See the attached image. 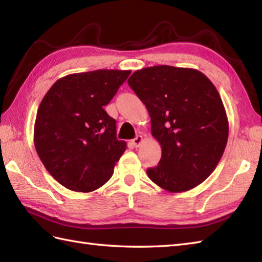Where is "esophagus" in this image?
Listing matches in <instances>:
<instances>
[{"label": "esophagus", "mask_w": 262, "mask_h": 262, "mask_svg": "<svg viewBox=\"0 0 262 262\" xmlns=\"http://www.w3.org/2000/svg\"><path fill=\"white\" fill-rule=\"evenodd\" d=\"M142 142H143V137H142L141 135H137V136L134 138V140L132 141V144H133V145H134L135 147H138V146H140L141 144H142Z\"/></svg>", "instance_id": "34e87169"}]
</instances>
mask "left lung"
Instances as JSON below:
<instances>
[{
    "label": "left lung",
    "instance_id": "obj_1",
    "mask_svg": "<svg viewBox=\"0 0 262 262\" xmlns=\"http://www.w3.org/2000/svg\"><path fill=\"white\" fill-rule=\"evenodd\" d=\"M128 84L145 104L162 157L146 170L155 185L187 191L207 179L229 137V121L219 91L202 72L159 65L136 71Z\"/></svg>",
    "mask_w": 262,
    "mask_h": 262
}]
</instances>
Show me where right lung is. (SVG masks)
Wrapping results in <instances>:
<instances>
[{"instance_id":"obj_1","label":"right lung","mask_w":262,"mask_h":262,"mask_svg":"<svg viewBox=\"0 0 262 262\" xmlns=\"http://www.w3.org/2000/svg\"><path fill=\"white\" fill-rule=\"evenodd\" d=\"M130 71L70 74L52 85L37 111L33 142L47 171L73 191L90 192L114 173L126 142L105 110Z\"/></svg>"}]
</instances>
